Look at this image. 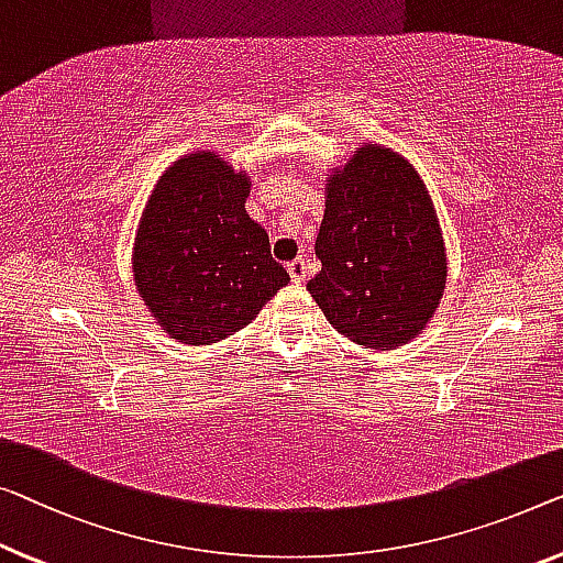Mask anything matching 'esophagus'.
<instances>
[{
    "label": "esophagus",
    "mask_w": 563,
    "mask_h": 563,
    "mask_svg": "<svg viewBox=\"0 0 563 563\" xmlns=\"http://www.w3.org/2000/svg\"><path fill=\"white\" fill-rule=\"evenodd\" d=\"M288 273L296 283H303L306 280V260L303 257L292 260V263H288Z\"/></svg>",
    "instance_id": "1"
}]
</instances>
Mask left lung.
<instances>
[{"label":"left lung","instance_id":"left-lung-1","mask_svg":"<svg viewBox=\"0 0 563 563\" xmlns=\"http://www.w3.org/2000/svg\"><path fill=\"white\" fill-rule=\"evenodd\" d=\"M316 238L321 273L308 292L325 321L358 346L417 339L440 306L448 255L422 176L387 146L356 148L325 179Z\"/></svg>","mask_w":563,"mask_h":563}]
</instances>
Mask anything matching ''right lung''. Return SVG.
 I'll use <instances>...</instances> for the list:
<instances>
[{
    "instance_id": "1",
    "label": "right lung",
    "mask_w": 563,
    "mask_h": 563,
    "mask_svg": "<svg viewBox=\"0 0 563 563\" xmlns=\"http://www.w3.org/2000/svg\"><path fill=\"white\" fill-rule=\"evenodd\" d=\"M250 176L214 151L158 176L133 242V283L154 321L179 343L207 346L255 321L290 275L250 220Z\"/></svg>"
}]
</instances>
